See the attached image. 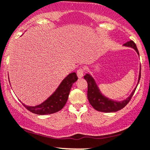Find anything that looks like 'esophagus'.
I'll use <instances>...</instances> for the list:
<instances>
[{"label": "esophagus", "mask_w": 150, "mask_h": 150, "mask_svg": "<svg viewBox=\"0 0 150 150\" xmlns=\"http://www.w3.org/2000/svg\"><path fill=\"white\" fill-rule=\"evenodd\" d=\"M83 73H84V70L83 69H78V71H77V75H78V78H83Z\"/></svg>", "instance_id": "34e87169"}]
</instances>
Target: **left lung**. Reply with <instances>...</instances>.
<instances>
[{
  "instance_id": "1",
  "label": "left lung",
  "mask_w": 150,
  "mask_h": 150,
  "mask_svg": "<svg viewBox=\"0 0 150 150\" xmlns=\"http://www.w3.org/2000/svg\"><path fill=\"white\" fill-rule=\"evenodd\" d=\"M125 47H129L133 48L137 54L139 56V51H138L137 47L136 44L133 41H129L124 45ZM141 78V67L139 69V80H138V83L136 85V88L133 90L131 94L128 96L126 99L120 101H117L112 99L108 98L106 96H105L103 93L101 92V90L99 88L98 85L96 83L95 80L91 75V74H86L84 75V78L87 81L88 83V91H87V97L88 100L91 105L94 108L95 110L101 112H105V113H110V112H116L121 110L122 108L125 107L127 103L130 102L134 94L135 91L136 89L138 84H139V80Z\"/></svg>"
}]
</instances>
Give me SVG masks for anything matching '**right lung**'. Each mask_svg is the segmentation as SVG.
<instances>
[{
  "label": "right lung",
  "mask_w": 150,
  "mask_h": 150,
  "mask_svg": "<svg viewBox=\"0 0 150 150\" xmlns=\"http://www.w3.org/2000/svg\"><path fill=\"white\" fill-rule=\"evenodd\" d=\"M77 80L78 77L75 72L69 73L61 82L56 91L41 104L35 106H29L22 103L28 110L39 115L51 114L59 111L66 104L72 84Z\"/></svg>",
  "instance_id": "obj_1"
}]
</instances>
